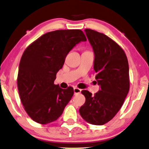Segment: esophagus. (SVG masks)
Wrapping results in <instances>:
<instances>
[{"mask_svg": "<svg viewBox=\"0 0 149 149\" xmlns=\"http://www.w3.org/2000/svg\"><path fill=\"white\" fill-rule=\"evenodd\" d=\"M81 90L80 89L77 88H74V94H79V93L81 92Z\"/></svg>", "mask_w": 149, "mask_h": 149, "instance_id": "1", "label": "esophagus"}]
</instances>
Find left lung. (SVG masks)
<instances>
[{
    "instance_id": "1",
    "label": "left lung",
    "mask_w": 149,
    "mask_h": 149,
    "mask_svg": "<svg viewBox=\"0 0 149 149\" xmlns=\"http://www.w3.org/2000/svg\"><path fill=\"white\" fill-rule=\"evenodd\" d=\"M94 53V70L100 90L92 96L82 90L86 97L79 114L87 123L103 125L120 109L130 88L129 67L124 50L103 33L85 29Z\"/></svg>"
}]
</instances>
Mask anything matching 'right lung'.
I'll return each mask as SVG.
<instances>
[{
  "instance_id": "obj_1",
  "label": "right lung",
  "mask_w": 149,
  "mask_h": 149,
  "mask_svg": "<svg viewBox=\"0 0 149 149\" xmlns=\"http://www.w3.org/2000/svg\"><path fill=\"white\" fill-rule=\"evenodd\" d=\"M79 29L47 33L26 49L19 63L18 90L24 108L31 118L41 124L58 119L74 95V88L55 85L58 71L68 53L86 41Z\"/></svg>"
}]
</instances>
